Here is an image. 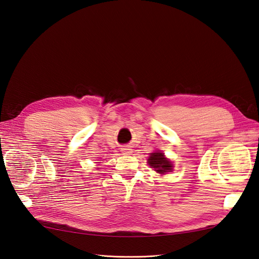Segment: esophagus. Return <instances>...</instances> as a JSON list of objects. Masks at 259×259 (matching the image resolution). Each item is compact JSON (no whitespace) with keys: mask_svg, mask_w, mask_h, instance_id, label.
<instances>
[{"mask_svg":"<svg viewBox=\"0 0 259 259\" xmlns=\"http://www.w3.org/2000/svg\"><path fill=\"white\" fill-rule=\"evenodd\" d=\"M122 151H123V153H125V154L131 153V152H132V148L128 147V146H125V147L122 148Z\"/></svg>","mask_w":259,"mask_h":259,"instance_id":"1","label":"esophagus"}]
</instances>
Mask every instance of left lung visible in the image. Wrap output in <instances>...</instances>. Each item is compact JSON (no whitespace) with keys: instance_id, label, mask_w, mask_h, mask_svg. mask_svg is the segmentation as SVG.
Returning <instances> with one entry per match:
<instances>
[{"instance_id":"1","label":"left lung","mask_w":259,"mask_h":259,"mask_svg":"<svg viewBox=\"0 0 259 259\" xmlns=\"http://www.w3.org/2000/svg\"><path fill=\"white\" fill-rule=\"evenodd\" d=\"M148 163L149 165L155 168V170L160 174H164L165 171H170L171 167H173L171 163L168 160H166L165 156L161 152L151 153L150 158L148 159Z\"/></svg>"}]
</instances>
